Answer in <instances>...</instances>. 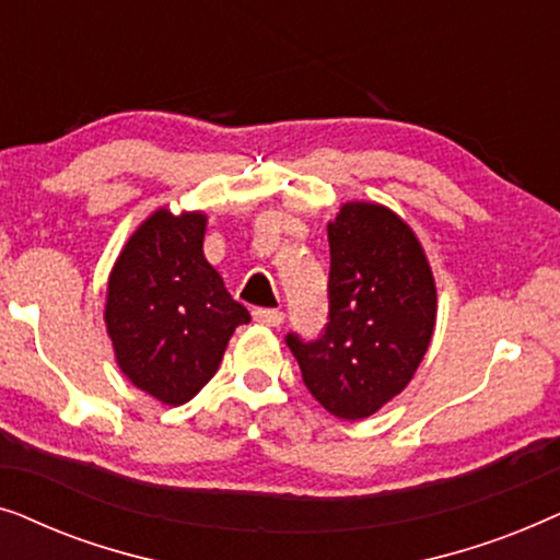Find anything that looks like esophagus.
I'll return each instance as SVG.
<instances>
[{
  "mask_svg": "<svg viewBox=\"0 0 560 560\" xmlns=\"http://www.w3.org/2000/svg\"><path fill=\"white\" fill-rule=\"evenodd\" d=\"M252 316H255L257 324L270 326V328H278L282 320H285V313L278 311V308H255V311H252Z\"/></svg>",
  "mask_w": 560,
  "mask_h": 560,
  "instance_id": "34e87169",
  "label": "esophagus"
}]
</instances>
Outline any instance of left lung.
Instances as JSON below:
<instances>
[{"label": "left lung", "mask_w": 560, "mask_h": 560, "mask_svg": "<svg viewBox=\"0 0 560 560\" xmlns=\"http://www.w3.org/2000/svg\"><path fill=\"white\" fill-rule=\"evenodd\" d=\"M328 324L316 341L288 334L311 395L362 420L400 395L435 328V280L418 236L387 206L351 201L328 224Z\"/></svg>", "instance_id": "8db88e82"}]
</instances>
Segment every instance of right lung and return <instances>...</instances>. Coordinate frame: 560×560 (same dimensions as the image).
<instances>
[{
    "label": "right lung",
    "mask_w": 560,
    "mask_h": 560,
    "mask_svg": "<svg viewBox=\"0 0 560 560\" xmlns=\"http://www.w3.org/2000/svg\"><path fill=\"white\" fill-rule=\"evenodd\" d=\"M206 213L158 209L112 267L106 334L127 380L165 405H183L217 374L249 313L203 255Z\"/></svg>",
    "instance_id": "right-lung-1"
}]
</instances>
